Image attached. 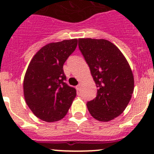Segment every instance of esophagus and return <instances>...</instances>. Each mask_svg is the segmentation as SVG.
Listing matches in <instances>:
<instances>
[{"label": "esophagus", "instance_id": "34e87169", "mask_svg": "<svg viewBox=\"0 0 154 154\" xmlns=\"http://www.w3.org/2000/svg\"><path fill=\"white\" fill-rule=\"evenodd\" d=\"M76 88H77V91H80L81 89V84H79V85H77V86H76Z\"/></svg>", "mask_w": 154, "mask_h": 154}]
</instances>
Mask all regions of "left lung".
Here are the masks:
<instances>
[{
	"label": "left lung",
	"instance_id": "1",
	"mask_svg": "<svg viewBox=\"0 0 154 154\" xmlns=\"http://www.w3.org/2000/svg\"><path fill=\"white\" fill-rule=\"evenodd\" d=\"M78 46L96 83L97 94L87 103L91 115L108 122L120 115L130 102L134 75L120 50L104 39L80 38Z\"/></svg>",
	"mask_w": 154,
	"mask_h": 154
}]
</instances>
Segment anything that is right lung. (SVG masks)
Wrapping results in <instances>:
<instances>
[{
	"instance_id": "obj_1",
	"label": "right lung",
	"mask_w": 154,
	"mask_h": 154,
	"mask_svg": "<svg viewBox=\"0 0 154 154\" xmlns=\"http://www.w3.org/2000/svg\"><path fill=\"white\" fill-rule=\"evenodd\" d=\"M77 46V39L51 43L42 47L29 63L23 80L26 103L41 120H60L77 93L65 82L63 64Z\"/></svg>"
}]
</instances>
